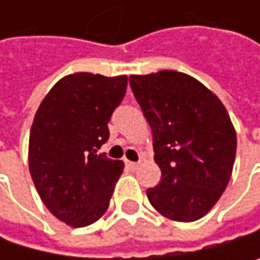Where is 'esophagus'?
Masks as SVG:
<instances>
[{
  "label": "esophagus",
  "mask_w": 260,
  "mask_h": 260,
  "mask_svg": "<svg viewBox=\"0 0 260 260\" xmlns=\"http://www.w3.org/2000/svg\"><path fill=\"white\" fill-rule=\"evenodd\" d=\"M126 165L131 168V170H136L139 167V162H133V160H126Z\"/></svg>",
  "instance_id": "obj_1"
}]
</instances>
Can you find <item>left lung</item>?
<instances>
[{
  "instance_id": "1",
  "label": "left lung",
  "mask_w": 260,
  "mask_h": 260,
  "mask_svg": "<svg viewBox=\"0 0 260 260\" xmlns=\"http://www.w3.org/2000/svg\"><path fill=\"white\" fill-rule=\"evenodd\" d=\"M151 127L160 182L146 190L159 214L195 221L218 201L229 182L237 137L221 101L185 73L162 70L129 76Z\"/></svg>"
}]
</instances>
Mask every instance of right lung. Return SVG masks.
<instances>
[{
	"label": "right lung",
	"mask_w": 260,
	"mask_h": 260,
	"mask_svg": "<svg viewBox=\"0 0 260 260\" xmlns=\"http://www.w3.org/2000/svg\"><path fill=\"white\" fill-rule=\"evenodd\" d=\"M126 76L75 73L62 78L42 101L29 134V172L60 221L82 228L107 211L123 162L98 149L107 123L124 98Z\"/></svg>",
	"instance_id": "obj_1"
}]
</instances>
